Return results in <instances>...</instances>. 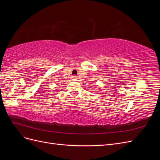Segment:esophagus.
<instances>
[{
  "instance_id": "esophagus-1",
  "label": "esophagus",
  "mask_w": 160,
  "mask_h": 160,
  "mask_svg": "<svg viewBox=\"0 0 160 160\" xmlns=\"http://www.w3.org/2000/svg\"><path fill=\"white\" fill-rule=\"evenodd\" d=\"M76 79H77V77H75V76H74L73 77H72V79H73V81H76L77 80Z\"/></svg>"
}]
</instances>
